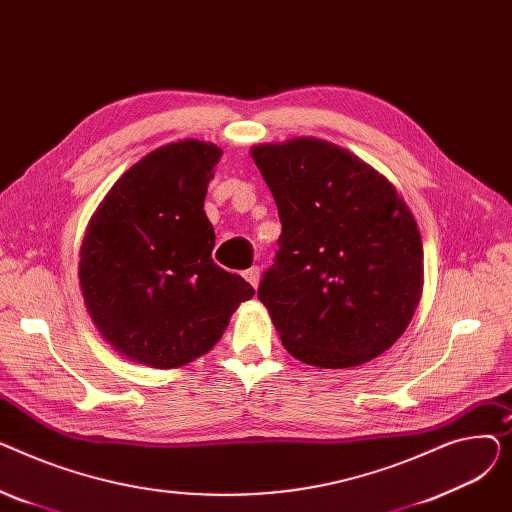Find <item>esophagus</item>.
<instances>
[{
	"label": "esophagus",
	"instance_id": "esophagus-1",
	"mask_svg": "<svg viewBox=\"0 0 512 512\" xmlns=\"http://www.w3.org/2000/svg\"><path fill=\"white\" fill-rule=\"evenodd\" d=\"M242 276H245V280H247L251 286H255V288H257V284H259V278H261V270H259L257 265H253L251 270H247V272L242 274Z\"/></svg>",
	"mask_w": 512,
	"mask_h": 512
}]
</instances>
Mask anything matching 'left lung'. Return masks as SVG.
Segmentation results:
<instances>
[{"mask_svg": "<svg viewBox=\"0 0 512 512\" xmlns=\"http://www.w3.org/2000/svg\"><path fill=\"white\" fill-rule=\"evenodd\" d=\"M282 234L259 301L303 363H367L407 330L423 288L417 222L396 188L348 151L317 139L253 147Z\"/></svg>", "mask_w": 512, "mask_h": 512, "instance_id": "obj_1", "label": "left lung"}]
</instances>
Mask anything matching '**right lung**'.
<instances>
[{
    "label": "right lung",
    "instance_id": "obj_1",
    "mask_svg": "<svg viewBox=\"0 0 512 512\" xmlns=\"http://www.w3.org/2000/svg\"><path fill=\"white\" fill-rule=\"evenodd\" d=\"M222 151L195 139L159 147L107 193L80 249V286L116 351L155 369L207 353L255 290L213 263L203 203Z\"/></svg>",
    "mask_w": 512,
    "mask_h": 512
}]
</instances>
